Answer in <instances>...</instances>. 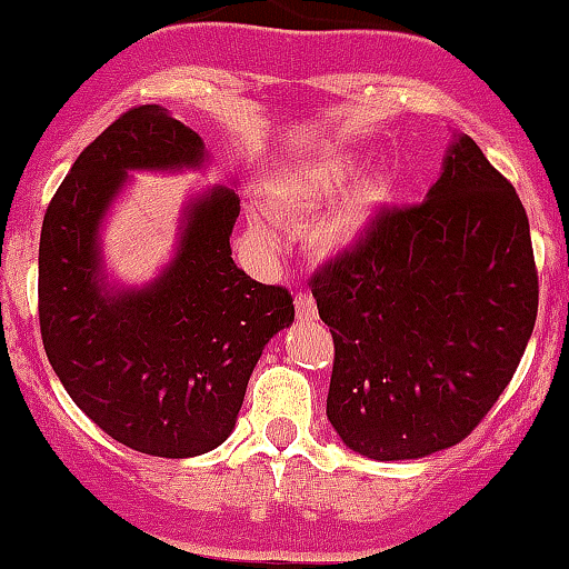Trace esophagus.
<instances>
[{
  "label": "esophagus",
  "mask_w": 569,
  "mask_h": 569,
  "mask_svg": "<svg viewBox=\"0 0 569 569\" xmlns=\"http://www.w3.org/2000/svg\"><path fill=\"white\" fill-rule=\"evenodd\" d=\"M296 315L298 320H315L318 318V307L309 292H296Z\"/></svg>",
  "instance_id": "34e87169"
}]
</instances>
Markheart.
Masks as SVG:
<instances>
[{
	"instance_id": "obj_1",
	"label": "heart",
	"mask_w": 569,
	"mask_h": 569,
	"mask_svg": "<svg viewBox=\"0 0 569 569\" xmlns=\"http://www.w3.org/2000/svg\"><path fill=\"white\" fill-rule=\"evenodd\" d=\"M362 171L359 157L337 154L323 160L296 162L266 182V207L277 221L298 223L323 210ZM392 184L387 177H370L348 190L312 227V243L320 251H346L368 234L379 212L390 204ZM251 234L257 243L273 246V229L257 212L251 218Z\"/></svg>"
}]
</instances>
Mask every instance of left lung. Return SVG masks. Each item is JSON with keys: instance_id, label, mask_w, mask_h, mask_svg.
Wrapping results in <instances>:
<instances>
[{"instance_id": "obj_1", "label": "left lung", "mask_w": 569, "mask_h": 569, "mask_svg": "<svg viewBox=\"0 0 569 569\" xmlns=\"http://www.w3.org/2000/svg\"><path fill=\"white\" fill-rule=\"evenodd\" d=\"M335 340L326 418L379 462L462 442L515 376L537 320L526 207L457 134L426 199L381 210L312 277Z\"/></svg>"}]
</instances>
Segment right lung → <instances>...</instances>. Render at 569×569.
Listing matches in <instances>:
<instances>
[{
    "label": "right lung",
    "mask_w": 569,
    "mask_h": 569,
    "mask_svg": "<svg viewBox=\"0 0 569 569\" xmlns=\"http://www.w3.org/2000/svg\"><path fill=\"white\" fill-rule=\"evenodd\" d=\"M204 160V140L166 107H132L77 157L41 227L38 318L49 362L104 435L149 457L221 446L262 348L296 318L284 287L234 266L240 199L229 188L184 207L177 254L154 282L107 284L99 227L129 171Z\"/></svg>",
    "instance_id": "add662e5"
}]
</instances>
